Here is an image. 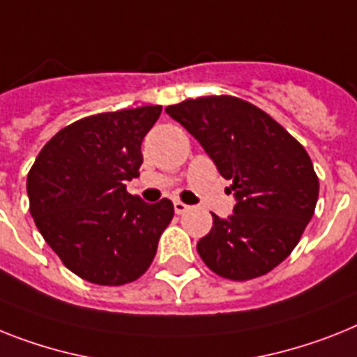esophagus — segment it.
Here are the masks:
<instances>
[{"label":"esophagus","instance_id":"1","mask_svg":"<svg viewBox=\"0 0 357 357\" xmlns=\"http://www.w3.org/2000/svg\"><path fill=\"white\" fill-rule=\"evenodd\" d=\"M173 208H175V213H178V215L185 213V211L190 210V206L184 204V202H181V200H175V202H173Z\"/></svg>","mask_w":357,"mask_h":357}]
</instances>
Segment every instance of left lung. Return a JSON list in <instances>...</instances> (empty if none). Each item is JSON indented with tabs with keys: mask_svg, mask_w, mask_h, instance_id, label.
<instances>
[{
	"mask_svg": "<svg viewBox=\"0 0 357 357\" xmlns=\"http://www.w3.org/2000/svg\"><path fill=\"white\" fill-rule=\"evenodd\" d=\"M166 113L202 146L234 184L235 208L213 226L197 252L217 275L234 281L264 275L296 248L319 195L312 160L287 129L235 96H204Z\"/></svg>",
	"mask_w": 357,
	"mask_h": 357,
	"instance_id": "8db88e82",
	"label": "left lung"
}]
</instances>
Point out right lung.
Returning a JSON list of instances; mask_svg holds the SVG:
<instances>
[{
	"instance_id": "add662e5",
	"label": "right lung",
	"mask_w": 357,
	"mask_h": 357,
	"mask_svg": "<svg viewBox=\"0 0 357 357\" xmlns=\"http://www.w3.org/2000/svg\"><path fill=\"white\" fill-rule=\"evenodd\" d=\"M160 105L87 116L58 131L26 176L31 215L70 272L94 284L138 279L173 219V202L149 204L126 182L142 166L144 137Z\"/></svg>"
}]
</instances>
